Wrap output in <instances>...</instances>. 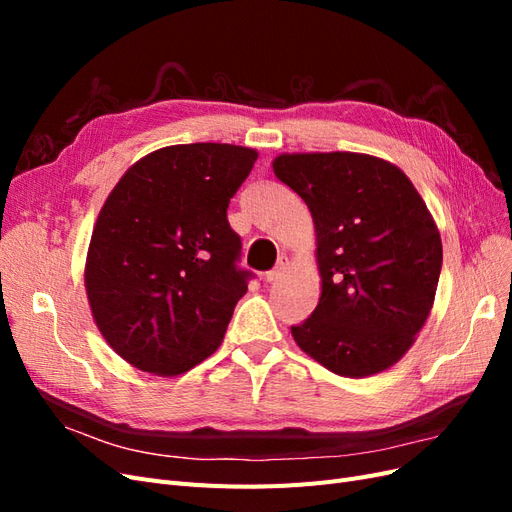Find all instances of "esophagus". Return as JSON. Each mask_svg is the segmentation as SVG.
<instances>
[{
	"mask_svg": "<svg viewBox=\"0 0 512 512\" xmlns=\"http://www.w3.org/2000/svg\"><path fill=\"white\" fill-rule=\"evenodd\" d=\"M286 269H288V258L280 256V258H277V262H275V267L265 273V282H277L284 275Z\"/></svg>",
	"mask_w": 512,
	"mask_h": 512,
	"instance_id": "1",
	"label": "esophagus"
}]
</instances>
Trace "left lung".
<instances>
[{
	"label": "left lung",
	"mask_w": 512,
	"mask_h": 512,
	"mask_svg": "<svg viewBox=\"0 0 512 512\" xmlns=\"http://www.w3.org/2000/svg\"><path fill=\"white\" fill-rule=\"evenodd\" d=\"M277 179L312 211L322 294L290 327L294 342L339 376L363 378L397 363L436 297L442 241L410 179L363 153H294Z\"/></svg>",
	"instance_id": "8db88e82"
}]
</instances>
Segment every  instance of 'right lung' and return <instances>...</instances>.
Returning <instances> with one entry per match:
<instances>
[{
  "mask_svg": "<svg viewBox=\"0 0 512 512\" xmlns=\"http://www.w3.org/2000/svg\"><path fill=\"white\" fill-rule=\"evenodd\" d=\"M254 149L220 143L149 153L119 179L91 235L85 286L111 348L134 367L177 376L218 350L254 273L228 203Z\"/></svg>",
  "mask_w": 512,
  "mask_h": 512,
  "instance_id": "right-lung-1",
  "label": "right lung"
}]
</instances>
